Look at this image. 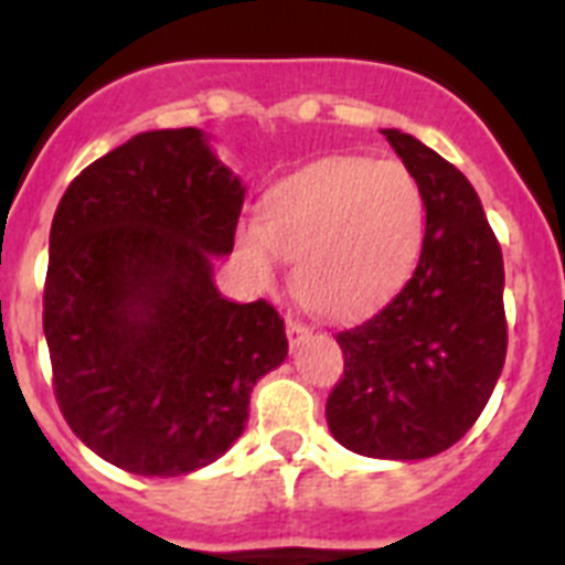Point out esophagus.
Instances as JSON below:
<instances>
[{
    "label": "esophagus",
    "instance_id": "obj_1",
    "mask_svg": "<svg viewBox=\"0 0 565 565\" xmlns=\"http://www.w3.org/2000/svg\"><path fill=\"white\" fill-rule=\"evenodd\" d=\"M286 331H288V342H291V345H300L302 340H308V337H311V329H308L302 320H297V317H288Z\"/></svg>",
    "mask_w": 565,
    "mask_h": 565
}]
</instances>
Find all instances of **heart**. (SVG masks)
Masks as SVG:
<instances>
[{"label": "heart", "instance_id": "obj_1", "mask_svg": "<svg viewBox=\"0 0 565 565\" xmlns=\"http://www.w3.org/2000/svg\"><path fill=\"white\" fill-rule=\"evenodd\" d=\"M426 202L403 162L334 157L277 182L265 223L239 231V250L263 279L297 259V291L331 317H354L392 297L420 257Z\"/></svg>", "mask_w": 565, "mask_h": 565}]
</instances>
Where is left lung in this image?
I'll return each instance as SVG.
<instances>
[{"label": "left lung", "mask_w": 565, "mask_h": 565, "mask_svg": "<svg viewBox=\"0 0 565 565\" xmlns=\"http://www.w3.org/2000/svg\"><path fill=\"white\" fill-rule=\"evenodd\" d=\"M383 134L420 182L426 236L397 297L337 331L345 365L326 420L356 455L423 460L475 426L503 371V254L471 182L420 139Z\"/></svg>", "instance_id": "8db88e82"}]
</instances>
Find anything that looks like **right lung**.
<instances>
[{"label":"right lung","instance_id":"right-lung-1","mask_svg":"<svg viewBox=\"0 0 565 565\" xmlns=\"http://www.w3.org/2000/svg\"><path fill=\"white\" fill-rule=\"evenodd\" d=\"M245 188L196 128L137 134L67 185L51 225L42 326L53 394L90 451L142 477L223 457L250 388L288 354L271 302H231Z\"/></svg>","mask_w":565,"mask_h":565}]
</instances>
